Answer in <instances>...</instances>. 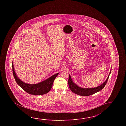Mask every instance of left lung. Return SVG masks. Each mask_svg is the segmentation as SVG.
Here are the masks:
<instances>
[{"label":"left lung","instance_id":"obj_1","mask_svg":"<svg viewBox=\"0 0 126 126\" xmlns=\"http://www.w3.org/2000/svg\"><path fill=\"white\" fill-rule=\"evenodd\" d=\"M111 72V70L110 71V74L108 77L107 80L106 81H105V82H104L100 86L95 88H80L77 85H76L75 83L73 82L72 80L71 79V77L70 75L69 76V78H68V86L70 90L75 94H77L78 95H81V96H84L91 95V94H93L98 91H101L102 89L105 87L107 83V81L109 79Z\"/></svg>","mask_w":126,"mask_h":126}]
</instances>
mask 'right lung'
I'll use <instances>...</instances> for the list:
<instances>
[{
	"label": "right lung",
	"mask_w": 126,
	"mask_h": 126,
	"mask_svg": "<svg viewBox=\"0 0 126 126\" xmlns=\"http://www.w3.org/2000/svg\"><path fill=\"white\" fill-rule=\"evenodd\" d=\"M12 67L14 78L17 84L27 93L33 95H42L48 93L52 88L54 79L59 74V73L55 74L40 83L36 84H28L21 81L16 75L13 62Z\"/></svg>",
	"instance_id": "right-lung-1"
}]
</instances>
